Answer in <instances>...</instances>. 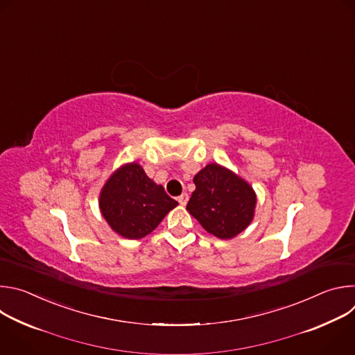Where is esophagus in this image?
I'll return each instance as SVG.
<instances>
[{
	"label": "esophagus",
	"mask_w": 355,
	"mask_h": 355,
	"mask_svg": "<svg viewBox=\"0 0 355 355\" xmlns=\"http://www.w3.org/2000/svg\"><path fill=\"white\" fill-rule=\"evenodd\" d=\"M188 193L187 192H184V193H181L180 196H178V202H180V205H182V207H185L187 205V202H188Z\"/></svg>",
	"instance_id": "1"
}]
</instances>
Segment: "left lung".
I'll return each instance as SVG.
<instances>
[{"label":"left lung","mask_w":355,"mask_h":355,"mask_svg":"<svg viewBox=\"0 0 355 355\" xmlns=\"http://www.w3.org/2000/svg\"><path fill=\"white\" fill-rule=\"evenodd\" d=\"M193 184L187 211L208 233L225 240L233 239L254 218V189L226 167L208 164L193 177Z\"/></svg>","instance_id":"left-lung-1"}]
</instances>
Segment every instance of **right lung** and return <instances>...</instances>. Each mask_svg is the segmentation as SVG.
<instances>
[{"instance_id": "1", "label": "right lung", "mask_w": 355, "mask_h": 355, "mask_svg": "<svg viewBox=\"0 0 355 355\" xmlns=\"http://www.w3.org/2000/svg\"><path fill=\"white\" fill-rule=\"evenodd\" d=\"M177 205L178 202L150 180L137 163L119 167L99 193L104 219L114 232L130 240L153 232Z\"/></svg>"}]
</instances>
